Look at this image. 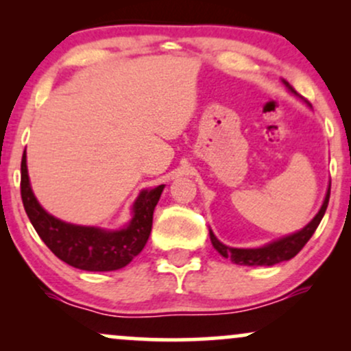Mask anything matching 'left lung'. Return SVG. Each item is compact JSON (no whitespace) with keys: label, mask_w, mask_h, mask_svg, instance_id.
Wrapping results in <instances>:
<instances>
[{"label":"left lung","mask_w":351,"mask_h":351,"mask_svg":"<svg viewBox=\"0 0 351 351\" xmlns=\"http://www.w3.org/2000/svg\"><path fill=\"white\" fill-rule=\"evenodd\" d=\"M285 87H287L289 92H292L293 95L299 97L295 90L291 87V84L287 80H282ZM310 106V104H307ZM330 199V183L327 188V195H325L324 203H322V208L318 209V213L313 216V219L310 221L307 226H304L300 231L292 232V234H287L284 237H279V239L272 241V243H267L261 247H231V245H226L221 243L219 239L215 236V232L209 229V237H211L213 247L216 249L217 252L221 254L226 259H231V263L239 264V265H276L279 263H284V261L292 259L297 254L300 252V249L307 244V241L312 237L315 229L320 224L322 217H324L325 211H327Z\"/></svg>","instance_id":"obj_1"}]
</instances>
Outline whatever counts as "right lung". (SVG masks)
Listing matches in <instances>:
<instances>
[{"label":"right lung","mask_w":351,"mask_h":351,"mask_svg":"<svg viewBox=\"0 0 351 351\" xmlns=\"http://www.w3.org/2000/svg\"><path fill=\"white\" fill-rule=\"evenodd\" d=\"M165 184L142 189L132 204V219L120 229L66 223L39 204L27 175L26 152L21 160V198L36 232L60 261L90 272L119 271L142 252L152 232L153 211Z\"/></svg>","instance_id":"right-lung-1"}]
</instances>
